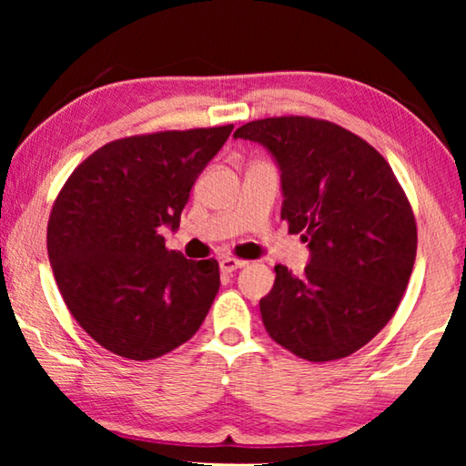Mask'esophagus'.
<instances>
[{
  "mask_svg": "<svg viewBox=\"0 0 466 466\" xmlns=\"http://www.w3.org/2000/svg\"><path fill=\"white\" fill-rule=\"evenodd\" d=\"M244 265H247V261H240V258H232V257L219 258V269H222V273H232L236 269H242Z\"/></svg>",
  "mask_w": 466,
  "mask_h": 466,
  "instance_id": "esophagus-1",
  "label": "esophagus"
}]
</instances>
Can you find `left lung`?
<instances>
[{
    "label": "left lung",
    "instance_id": "obj_1",
    "mask_svg": "<svg viewBox=\"0 0 466 466\" xmlns=\"http://www.w3.org/2000/svg\"><path fill=\"white\" fill-rule=\"evenodd\" d=\"M234 137L271 154L281 219L310 250L299 278L275 267L258 302L267 333L309 361L351 356L392 319L411 278L417 226L403 188L372 146L335 123L273 116Z\"/></svg>",
    "mask_w": 466,
    "mask_h": 466
}]
</instances>
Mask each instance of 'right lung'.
I'll return each mask as SVG.
<instances>
[{"instance_id":"1","label":"right lung","mask_w":466,"mask_h":466,"mask_svg":"<svg viewBox=\"0 0 466 466\" xmlns=\"http://www.w3.org/2000/svg\"><path fill=\"white\" fill-rule=\"evenodd\" d=\"M234 125L110 141L55 199L46 250L63 299L105 350L154 360L188 341L219 289L216 258L168 250L197 177Z\"/></svg>"}]
</instances>
